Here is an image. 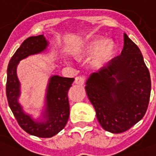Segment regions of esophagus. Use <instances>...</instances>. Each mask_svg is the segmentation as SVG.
Listing matches in <instances>:
<instances>
[{
  "label": "esophagus",
  "instance_id": "obj_1",
  "mask_svg": "<svg viewBox=\"0 0 156 156\" xmlns=\"http://www.w3.org/2000/svg\"><path fill=\"white\" fill-rule=\"evenodd\" d=\"M86 81V76H80L75 78V83L77 85H84Z\"/></svg>",
  "mask_w": 156,
  "mask_h": 156
}]
</instances>
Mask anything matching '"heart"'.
<instances>
[{
    "mask_svg": "<svg viewBox=\"0 0 156 156\" xmlns=\"http://www.w3.org/2000/svg\"><path fill=\"white\" fill-rule=\"evenodd\" d=\"M114 52V45L110 41L101 37H92L86 40L81 45L77 46L72 51L74 55L76 57L83 58L94 55L93 63L100 66L107 61Z\"/></svg>",
    "mask_w": 156,
    "mask_h": 156,
    "instance_id": "heart-1",
    "label": "heart"
}]
</instances>
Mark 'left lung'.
Wrapping results in <instances>:
<instances>
[{
	"instance_id": "8db88e82",
	"label": "left lung",
	"mask_w": 156,
	"mask_h": 156,
	"mask_svg": "<svg viewBox=\"0 0 156 156\" xmlns=\"http://www.w3.org/2000/svg\"><path fill=\"white\" fill-rule=\"evenodd\" d=\"M86 90L99 123L106 131L125 132L145 115L151 76L140 49L126 34L121 54L90 75Z\"/></svg>"
}]
</instances>
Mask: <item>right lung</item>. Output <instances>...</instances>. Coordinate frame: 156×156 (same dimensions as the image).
<instances>
[{"label":"right lung","instance_id":"1","mask_svg":"<svg viewBox=\"0 0 156 156\" xmlns=\"http://www.w3.org/2000/svg\"><path fill=\"white\" fill-rule=\"evenodd\" d=\"M47 45L48 43L43 35L25 40L9 61L5 86L8 104L19 126L28 134L41 138H51L66 125L70 115L67 95L75 80L59 76H54L50 79L46 95V109L43 115L46 119L44 121L38 122L24 113L17 101L20 95V83L16 76V66L20 60L43 51Z\"/></svg>","mask_w":156,"mask_h":156}]
</instances>
